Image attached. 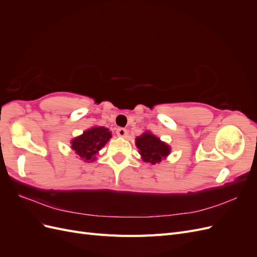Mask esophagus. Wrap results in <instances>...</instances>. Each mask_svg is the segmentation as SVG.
<instances>
[{"label":"esophagus","instance_id":"obj_1","mask_svg":"<svg viewBox=\"0 0 257 257\" xmlns=\"http://www.w3.org/2000/svg\"><path fill=\"white\" fill-rule=\"evenodd\" d=\"M116 134L121 137H125L127 135V130L124 127H118L116 128Z\"/></svg>","mask_w":257,"mask_h":257}]
</instances>
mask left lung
Wrapping results in <instances>:
<instances>
[{"label":"left lung","instance_id":"left-lung-1","mask_svg":"<svg viewBox=\"0 0 257 257\" xmlns=\"http://www.w3.org/2000/svg\"><path fill=\"white\" fill-rule=\"evenodd\" d=\"M136 146L143 157V160L152 165L160 163L170 152L168 145L162 143L160 138L148 133V132L136 138Z\"/></svg>","mask_w":257,"mask_h":257}]
</instances>
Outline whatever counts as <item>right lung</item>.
I'll use <instances>...</instances> for the list:
<instances>
[{"label":"right lung","mask_w":257,"mask_h":257,"mask_svg":"<svg viewBox=\"0 0 257 257\" xmlns=\"http://www.w3.org/2000/svg\"><path fill=\"white\" fill-rule=\"evenodd\" d=\"M109 130L98 126L85 131L84 133L72 142V149L84 161L95 160V154L109 141Z\"/></svg>","instance_id":"add662e5"}]
</instances>
